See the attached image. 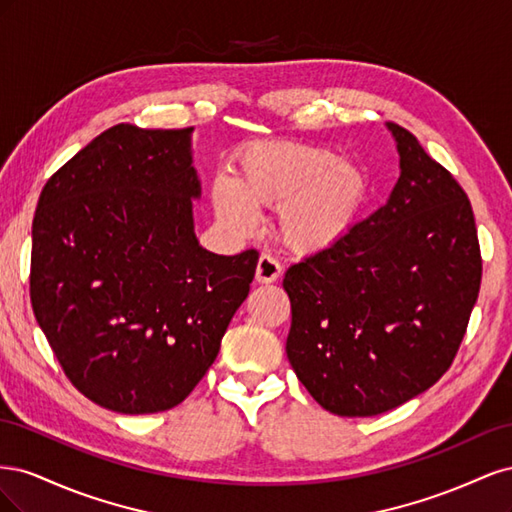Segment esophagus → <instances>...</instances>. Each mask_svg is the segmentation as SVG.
Masks as SVG:
<instances>
[{
  "mask_svg": "<svg viewBox=\"0 0 512 512\" xmlns=\"http://www.w3.org/2000/svg\"><path fill=\"white\" fill-rule=\"evenodd\" d=\"M282 275V265L277 262L271 254H262L258 258V267H256V280L260 284H271L277 277Z\"/></svg>",
  "mask_w": 512,
  "mask_h": 512,
  "instance_id": "obj_1",
  "label": "esophagus"
}]
</instances>
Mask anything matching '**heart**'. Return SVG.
<instances>
[{
	"instance_id": "obj_1",
	"label": "heart",
	"mask_w": 512,
	"mask_h": 512,
	"mask_svg": "<svg viewBox=\"0 0 512 512\" xmlns=\"http://www.w3.org/2000/svg\"><path fill=\"white\" fill-rule=\"evenodd\" d=\"M363 170L327 147L269 141L247 149L237 181L213 183V205L237 232H250L256 207L277 209V232L294 252L331 247L354 226L367 200Z\"/></svg>"
}]
</instances>
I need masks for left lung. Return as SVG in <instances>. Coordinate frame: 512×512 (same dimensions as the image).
Returning a JSON list of instances; mask_svg holds the SVG:
<instances>
[{
  "label": "left lung",
  "mask_w": 512,
  "mask_h": 512,
  "mask_svg": "<svg viewBox=\"0 0 512 512\" xmlns=\"http://www.w3.org/2000/svg\"><path fill=\"white\" fill-rule=\"evenodd\" d=\"M389 130L401 158L389 200L284 277L290 365L339 416H376L436 384L483 277L468 194L414 134Z\"/></svg>",
  "instance_id": "left-lung-1"
}]
</instances>
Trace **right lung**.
I'll use <instances>...</instances> for the list:
<instances>
[{
	"label": "right lung",
	"instance_id": "obj_1",
	"mask_svg": "<svg viewBox=\"0 0 512 512\" xmlns=\"http://www.w3.org/2000/svg\"><path fill=\"white\" fill-rule=\"evenodd\" d=\"M190 132L108 128L42 188L29 297L68 380L121 414L175 408L205 378L258 252L198 245Z\"/></svg>",
	"mask_w": 512,
	"mask_h": 512
}]
</instances>
